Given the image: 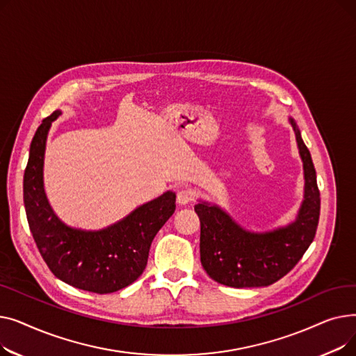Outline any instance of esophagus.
<instances>
[{
    "label": "esophagus",
    "mask_w": 356,
    "mask_h": 356,
    "mask_svg": "<svg viewBox=\"0 0 356 356\" xmlns=\"http://www.w3.org/2000/svg\"><path fill=\"white\" fill-rule=\"evenodd\" d=\"M192 200H193V193L191 191L183 189L177 193V203L179 204H189Z\"/></svg>",
    "instance_id": "1"
}]
</instances>
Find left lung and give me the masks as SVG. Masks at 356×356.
<instances>
[{"label": "left lung", "instance_id": "left-lung-1", "mask_svg": "<svg viewBox=\"0 0 356 356\" xmlns=\"http://www.w3.org/2000/svg\"><path fill=\"white\" fill-rule=\"evenodd\" d=\"M298 153L303 160L305 199L293 223L270 232H250L216 204L200 202V263L215 282L235 289L266 287L283 278L302 259L314 239L321 215V192L310 152L294 120Z\"/></svg>", "mask_w": 356, "mask_h": 356}]
</instances>
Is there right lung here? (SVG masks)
Here are the masks:
<instances>
[{
	"label": "right lung",
	"instance_id": "right-lung-1",
	"mask_svg": "<svg viewBox=\"0 0 356 356\" xmlns=\"http://www.w3.org/2000/svg\"><path fill=\"white\" fill-rule=\"evenodd\" d=\"M58 109L43 120L31 140L23 192L29 227L50 271L66 284L98 294L118 291L143 274L160 228L176 211L165 192L101 231L70 228L54 215L43 188L46 138Z\"/></svg>",
	"mask_w": 356,
	"mask_h": 356
}]
</instances>
